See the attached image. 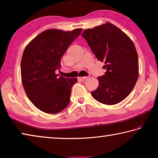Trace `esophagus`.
<instances>
[{"mask_svg":"<svg viewBox=\"0 0 158 158\" xmlns=\"http://www.w3.org/2000/svg\"><path fill=\"white\" fill-rule=\"evenodd\" d=\"M88 78L87 77H78V79L79 80V81H85V79H86Z\"/></svg>","mask_w":158,"mask_h":158,"instance_id":"obj_1","label":"esophagus"}]
</instances>
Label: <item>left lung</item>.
Masks as SVG:
<instances>
[{
	"label": "left lung",
	"instance_id": "obj_1",
	"mask_svg": "<svg viewBox=\"0 0 158 158\" xmlns=\"http://www.w3.org/2000/svg\"><path fill=\"white\" fill-rule=\"evenodd\" d=\"M81 36L98 60L105 63V74L98 77L93 98L107 105L121 102L132 92L139 75L138 55L132 40L111 23L85 29Z\"/></svg>",
	"mask_w": 158,
	"mask_h": 158
}]
</instances>
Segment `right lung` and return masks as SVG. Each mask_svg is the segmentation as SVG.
<instances>
[{"instance_id": "1", "label": "right lung", "mask_w": 158, "mask_h": 158, "mask_svg": "<svg viewBox=\"0 0 158 158\" xmlns=\"http://www.w3.org/2000/svg\"><path fill=\"white\" fill-rule=\"evenodd\" d=\"M82 28L72 31L48 29L29 42L21 61L23 89L31 102L47 114H57L69 103L77 78H65L56 74L60 60Z\"/></svg>"}]
</instances>
